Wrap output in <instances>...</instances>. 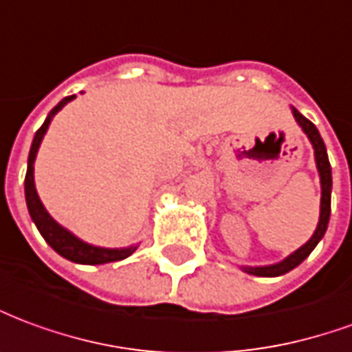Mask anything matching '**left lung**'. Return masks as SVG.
<instances>
[{
  "instance_id": "left-lung-1",
  "label": "left lung",
  "mask_w": 352,
  "mask_h": 352,
  "mask_svg": "<svg viewBox=\"0 0 352 352\" xmlns=\"http://www.w3.org/2000/svg\"><path fill=\"white\" fill-rule=\"evenodd\" d=\"M294 117L296 121L300 123V126L305 131V134L309 136V140L315 148V159L316 166H318V174H320V184H322V201H320V220H318V226H316L315 235L309 239L307 243L301 246L300 250H296L292 256H288L286 260L276 263V265H267V267H244L246 273L258 276H278L288 273L294 267H298L301 261L307 258L309 254L313 252L318 241L322 239L324 233H326V228H328V220H330V195H331V168L330 161H328V153H326V146H324L320 134L316 131V126L309 119L301 116L298 109H294Z\"/></svg>"
}]
</instances>
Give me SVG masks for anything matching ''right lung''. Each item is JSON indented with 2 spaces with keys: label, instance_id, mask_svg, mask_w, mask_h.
<instances>
[{
  "label": "right lung",
  "instance_id": "add662e5",
  "mask_svg": "<svg viewBox=\"0 0 352 352\" xmlns=\"http://www.w3.org/2000/svg\"><path fill=\"white\" fill-rule=\"evenodd\" d=\"M69 100H74V96H66L64 100L54 106L52 111L49 113V117L45 119V123L41 124V129L36 132V138H34V144H32V149H30L28 157V172H26V180H24V189H26V203H28V210L32 220L36 221L39 233L43 235V239L47 243L51 244L54 250L58 252L60 256H64L66 260L76 261V263H85V265H98V263H109V261H119L129 258L134 248H100V246H92V244L83 243L81 239H77L76 235H72L68 229H64L62 226H58L56 221L52 220L49 216V212L45 210V206L39 201L37 197L36 186H34V161H36L37 149H39V144L43 140V134L49 129V123H51L52 116L62 109Z\"/></svg>",
  "mask_w": 352,
  "mask_h": 352
}]
</instances>
